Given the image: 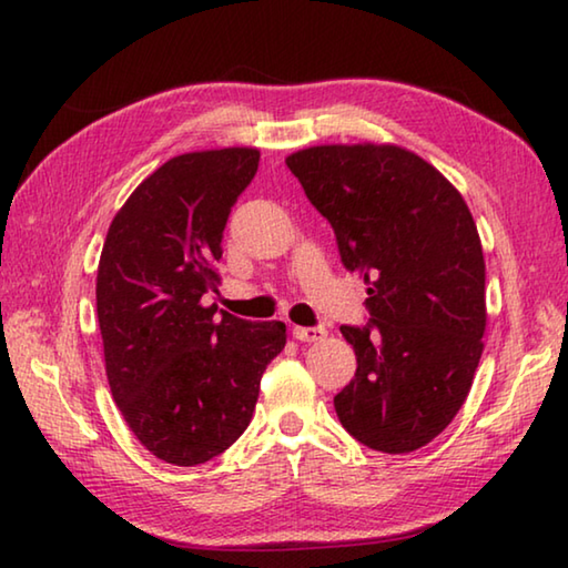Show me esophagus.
Returning <instances> with one entry per match:
<instances>
[{"label":"esophagus","instance_id":"esophagus-1","mask_svg":"<svg viewBox=\"0 0 568 568\" xmlns=\"http://www.w3.org/2000/svg\"><path fill=\"white\" fill-rule=\"evenodd\" d=\"M325 331L323 325H311V328H301V325H295L293 328V335L297 341H303V343H318V341H323L325 338Z\"/></svg>","mask_w":568,"mask_h":568}]
</instances>
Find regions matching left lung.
<instances>
[{
  "label": "left lung",
  "mask_w": 568,
  "mask_h": 568,
  "mask_svg": "<svg viewBox=\"0 0 568 568\" xmlns=\"http://www.w3.org/2000/svg\"><path fill=\"white\" fill-rule=\"evenodd\" d=\"M285 162L331 223L345 271L368 283V323L341 325L358 368L335 413L363 446L410 454L454 420L484 351L486 265L470 210L396 145H321Z\"/></svg>",
  "instance_id": "8db88e82"
}]
</instances>
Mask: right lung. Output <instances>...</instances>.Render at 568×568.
<instances>
[{"instance_id":"right-lung-1","label":"right lung","mask_w":568,"mask_h":568,"mask_svg":"<svg viewBox=\"0 0 568 568\" xmlns=\"http://www.w3.org/2000/svg\"><path fill=\"white\" fill-rule=\"evenodd\" d=\"M261 152L227 148L168 160L114 215L98 267V321L112 398L132 434L172 466L223 454L253 418L285 323L205 307L217 287L230 210Z\"/></svg>"}]
</instances>
